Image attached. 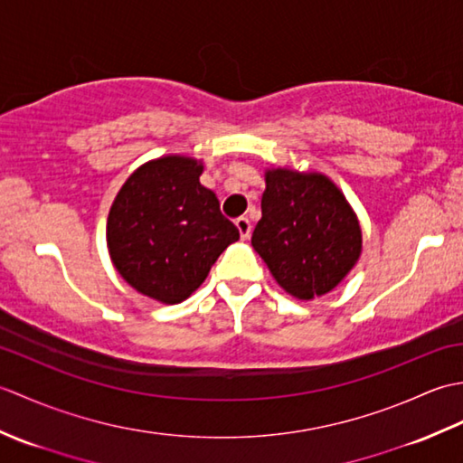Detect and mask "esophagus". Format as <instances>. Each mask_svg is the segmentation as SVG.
<instances>
[{
    "label": "esophagus",
    "mask_w": 463,
    "mask_h": 463,
    "mask_svg": "<svg viewBox=\"0 0 463 463\" xmlns=\"http://www.w3.org/2000/svg\"><path fill=\"white\" fill-rule=\"evenodd\" d=\"M234 224H237V229H239V232H241V239L247 241V239L250 237V232H252L250 221L247 219V216H239V219L234 221Z\"/></svg>",
    "instance_id": "obj_1"
}]
</instances>
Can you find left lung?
Wrapping results in <instances>:
<instances>
[{
  "label": "left lung",
  "instance_id": "obj_1",
  "mask_svg": "<svg viewBox=\"0 0 463 463\" xmlns=\"http://www.w3.org/2000/svg\"><path fill=\"white\" fill-rule=\"evenodd\" d=\"M264 183L254 250L290 297H324L346 279L362 254L356 213L336 183L317 171L272 166L264 171Z\"/></svg>",
  "mask_w": 463,
  "mask_h": 463
}]
</instances>
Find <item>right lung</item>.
<instances>
[{
  "label": "right lung",
  "instance_id": "right-lung-1",
  "mask_svg": "<svg viewBox=\"0 0 463 463\" xmlns=\"http://www.w3.org/2000/svg\"><path fill=\"white\" fill-rule=\"evenodd\" d=\"M204 165L165 155L129 175L107 216V249L127 284L161 304L189 298L239 231L201 184Z\"/></svg>",
  "mask_w": 463,
  "mask_h": 463
}]
</instances>
